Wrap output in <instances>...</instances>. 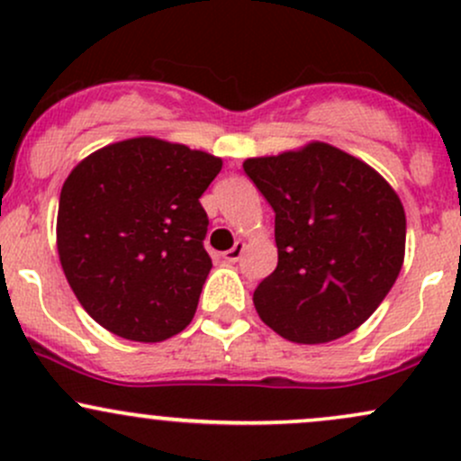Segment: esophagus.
<instances>
[{"label":"esophagus","instance_id":"34e87169","mask_svg":"<svg viewBox=\"0 0 461 461\" xmlns=\"http://www.w3.org/2000/svg\"><path fill=\"white\" fill-rule=\"evenodd\" d=\"M242 251H245V242L238 240L236 245L230 249V251H225V253H223V260H225V262H238V260H240Z\"/></svg>","mask_w":461,"mask_h":461}]
</instances>
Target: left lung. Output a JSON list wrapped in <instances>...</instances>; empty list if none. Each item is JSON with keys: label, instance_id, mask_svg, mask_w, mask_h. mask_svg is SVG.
Returning <instances> with one entry per match:
<instances>
[{"label": "left lung", "instance_id": "left-lung-1", "mask_svg": "<svg viewBox=\"0 0 461 461\" xmlns=\"http://www.w3.org/2000/svg\"><path fill=\"white\" fill-rule=\"evenodd\" d=\"M242 168L275 210L277 268L253 293L260 319L299 345L357 330L390 293L405 258V210L351 153L308 142Z\"/></svg>", "mask_w": 461, "mask_h": 461}]
</instances>
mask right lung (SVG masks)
<instances>
[{"mask_svg":"<svg viewBox=\"0 0 461 461\" xmlns=\"http://www.w3.org/2000/svg\"><path fill=\"white\" fill-rule=\"evenodd\" d=\"M221 167L205 151L139 136L102 147L68 173L56 245L93 321L134 342L186 330L212 268L199 197Z\"/></svg>","mask_w":461,"mask_h":461,"instance_id":"add662e5","label":"right lung"}]
</instances>
